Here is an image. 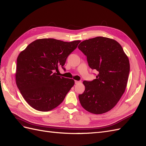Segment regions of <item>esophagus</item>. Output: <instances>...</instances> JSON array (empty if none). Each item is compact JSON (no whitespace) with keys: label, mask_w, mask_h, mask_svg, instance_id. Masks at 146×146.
I'll return each mask as SVG.
<instances>
[{"label":"esophagus","mask_w":146,"mask_h":146,"mask_svg":"<svg viewBox=\"0 0 146 146\" xmlns=\"http://www.w3.org/2000/svg\"><path fill=\"white\" fill-rule=\"evenodd\" d=\"M81 83V81H77V80L75 81V83H76V84H79V83Z\"/></svg>","instance_id":"34e87169"}]
</instances>
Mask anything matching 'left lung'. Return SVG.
I'll list each match as a JSON object with an SVG mask.
<instances>
[{
    "mask_svg": "<svg viewBox=\"0 0 146 146\" xmlns=\"http://www.w3.org/2000/svg\"><path fill=\"white\" fill-rule=\"evenodd\" d=\"M78 48L86 56L90 67L99 72L92 81H83L85 90L78 95L80 104L91 113L108 112L125 92L130 72L129 58L120 44L108 38L87 39Z\"/></svg>",
    "mask_w": 146,
    "mask_h": 146,
    "instance_id": "left-lung-1",
    "label": "left lung"
}]
</instances>
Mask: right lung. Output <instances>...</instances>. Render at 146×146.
Instances as JSON below:
<instances>
[{
  "label": "right lung",
  "mask_w": 146,
  "mask_h": 146,
  "mask_svg": "<svg viewBox=\"0 0 146 146\" xmlns=\"http://www.w3.org/2000/svg\"><path fill=\"white\" fill-rule=\"evenodd\" d=\"M80 41L53 38L35 40L17 58L16 82L25 101L34 109L48 111L62 102L74 85L73 79L58 76L68 56Z\"/></svg>",
  "instance_id": "obj_1"
}]
</instances>
